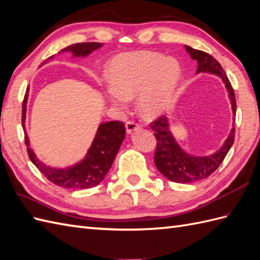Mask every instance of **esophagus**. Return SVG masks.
I'll use <instances>...</instances> for the list:
<instances>
[{"label":"esophagus","instance_id":"34e87169","mask_svg":"<svg viewBox=\"0 0 260 260\" xmlns=\"http://www.w3.org/2000/svg\"><path fill=\"white\" fill-rule=\"evenodd\" d=\"M138 128H139V125L135 121H126L125 122V129H126V132H128V134H131L132 131L137 130Z\"/></svg>","mask_w":260,"mask_h":260}]
</instances>
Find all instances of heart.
<instances>
[{"label": "heart", "instance_id": "heart-1", "mask_svg": "<svg viewBox=\"0 0 260 260\" xmlns=\"http://www.w3.org/2000/svg\"><path fill=\"white\" fill-rule=\"evenodd\" d=\"M110 103L124 108L137 94V109L144 118H155L166 111L180 79V66L173 59L154 52L120 54L106 67Z\"/></svg>", "mask_w": 260, "mask_h": 260}]
</instances>
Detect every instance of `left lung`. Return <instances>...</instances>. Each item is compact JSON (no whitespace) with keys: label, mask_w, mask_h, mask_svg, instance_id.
Listing matches in <instances>:
<instances>
[{"label":"left lung","mask_w":260,"mask_h":260,"mask_svg":"<svg viewBox=\"0 0 260 260\" xmlns=\"http://www.w3.org/2000/svg\"><path fill=\"white\" fill-rule=\"evenodd\" d=\"M186 52L191 55L192 59L198 61L199 73H211L218 76L224 81L225 87L229 92L233 109V120L235 121L236 116V98L231 82L227 78L219 62L213 56L203 50L194 49L185 46ZM151 129L154 131L156 139V148L154 152V163L156 169L170 181L175 183H191L206 179L224 161L226 154L235 140V128H233L229 138L226 139L223 147L217 152L208 156H193L183 151L176 143L175 139L171 134L169 121L166 116L159 117L150 124Z\"/></svg>","instance_id":"obj_1"}]
</instances>
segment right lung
Wrapping results in <instances>:
<instances>
[{"instance_id":"obj_1","label":"right lung","mask_w":260,"mask_h":260,"mask_svg":"<svg viewBox=\"0 0 260 260\" xmlns=\"http://www.w3.org/2000/svg\"><path fill=\"white\" fill-rule=\"evenodd\" d=\"M101 46H103L101 43H78L65 47L61 49V52H71L76 57H85ZM53 57L54 56H50L48 59H53ZM27 97L28 94L26 92L24 96L22 107V125L24 130ZM124 123L121 121L101 123L86 156L77 164L66 169L50 168L37 159L33 150L29 148L26 132H25V144L27 147V153L30 161L48 181L54 183L55 185L65 188L85 189L96 186L104 181L105 176L115 161V157L120 147H121L122 141L124 140Z\"/></svg>"}]
</instances>
